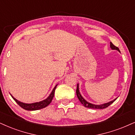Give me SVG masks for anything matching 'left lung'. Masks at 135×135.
Segmentation results:
<instances>
[{"label": "left lung", "instance_id": "obj_1", "mask_svg": "<svg viewBox=\"0 0 135 135\" xmlns=\"http://www.w3.org/2000/svg\"><path fill=\"white\" fill-rule=\"evenodd\" d=\"M110 47L112 49H116V50H117V51H119V48L114 46V45L111 42H110ZM76 94H77V96H78V99H79V100L80 101V102L81 103H82V104L83 106H85L86 108H93V109H104V108L108 107V106L110 105V104H112V103H113L114 101L116 99H114V100L110 101V102L105 103V104H101V105H95V104H91V103L87 102V101H86L85 99H84V98L82 97V96L81 95L80 93H79V85H78V84L77 85V89H76Z\"/></svg>", "mask_w": 135, "mask_h": 135}]
</instances>
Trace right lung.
Segmentation results:
<instances>
[{
	"instance_id": "right-lung-1",
	"label": "right lung",
	"mask_w": 135,
	"mask_h": 135,
	"mask_svg": "<svg viewBox=\"0 0 135 135\" xmlns=\"http://www.w3.org/2000/svg\"><path fill=\"white\" fill-rule=\"evenodd\" d=\"M57 86V85L55 86L54 89H53L52 93H51V94H50L49 97H48L47 99H46L44 101H40L39 103H32V104H26V103L20 102V101H17L16 98H14L12 96H11L12 97L13 99H14V100L16 101V102L17 103V104H19L22 108H23V109H26V110H28V111L37 110V109H42V108H46V106H47L50 103H51V101H52L53 99V97H54V92H55V90H56V86Z\"/></svg>"
}]
</instances>
